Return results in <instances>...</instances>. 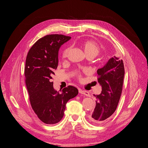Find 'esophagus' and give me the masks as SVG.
Masks as SVG:
<instances>
[{
	"label": "esophagus",
	"mask_w": 148,
	"mask_h": 148,
	"mask_svg": "<svg viewBox=\"0 0 148 148\" xmlns=\"http://www.w3.org/2000/svg\"><path fill=\"white\" fill-rule=\"evenodd\" d=\"M79 93H80V94H81L84 95H86L87 97H89L90 96L89 93L88 91L84 90H82V89H79Z\"/></svg>",
	"instance_id": "esophagus-1"
}]
</instances>
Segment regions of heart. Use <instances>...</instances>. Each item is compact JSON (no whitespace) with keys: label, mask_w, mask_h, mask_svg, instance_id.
<instances>
[{"label":"heart","mask_w":148,"mask_h":148,"mask_svg":"<svg viewBox=\"0 0 148 148\" xmlns=\"http://www.w3.org/2000/svg\"><path fill=\"white\" fill-rule=\"evenodd\" d=\"M80 47L83 50L84 54L87 57H92V58L97 56L100 52V47L99 45L94 41H84L79 43ZM69 48L65 49L63 52V57L65 58L69 51Z\"/></svg>","instance_id":"heart-1"}]
</instances>
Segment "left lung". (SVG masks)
<instances>
[{
  "mask_svg": "<svg viewBox=\"0 0 148 148\" xmlns=\"http://www.w3.org/2000/svg\"><path fill=\"white\" fill-rule=\"evenodd\" d=\"M97 74L102 90L99 95H94L96 106L89 118L92 122L100 124L110 118L119 103L125 74L123 60L114 56L97 70Z\"/></svg>",
  "mask_w": 148,
  "mask_h": 148,
  "instance_id": "8db88e82",
  "label": "left lung"
}]
</instances>
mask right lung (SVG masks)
Instances as JSON below:
<instances>
[{
  "label": "right lung",
  "mask_w": 148,
  "mask_h": 148,
  "mask_svg": "<svg viewBox=\"0 0 148 148\" xmlns=\"http://www.w3.org/2000/svg\"><path fill=\"white\" fill-rule=\"evenodd\" d=\"M71 38L63 35H46L33 45L27 55L25 75L30 102L39 119L47 124L59 122L67 102L79 93L73 86L59 93L51 82L54 70L58 65L59 50Z\"/></svg>",
  "instance_id": "add662e5"
}]
</instances>
